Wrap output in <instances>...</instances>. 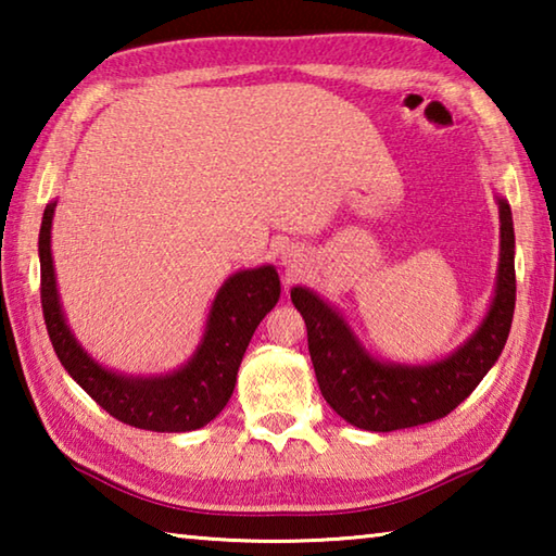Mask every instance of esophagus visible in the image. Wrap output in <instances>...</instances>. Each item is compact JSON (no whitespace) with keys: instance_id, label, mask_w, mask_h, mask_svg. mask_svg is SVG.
Listing matches in <instances>:
<instances>
[{"instance_id":"obj_1","label":"esophagus","mask_w":556,"mask_h":556,"mask_svg":"<svg viewBox=\"0 0 556 556\" xmlns=\"http://www.w3.org/2000/svg\"><path fill=\"white\" fill-rule=\"evenodd\" d=\"M299 257H301V252L294 248V244H291V248H287L285 252H281V260H285V265H289V267H296Z\"/></svg>"}]
</instances>
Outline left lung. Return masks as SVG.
Here are the masks:
<instances>
[{
	"label": "left lung",
	"mask_w": 556,
	"mask_h": 556,
	"mask_svg": "<svg viewBox=\"0 0 556 556\" xmlns=\"http://www.w3.org/2000/svg\"><path fill=\"white\" fill-rule=\"evenodd\" d=\"M501 211V262L491 308L468 341L429 365L382 363L357 341L345 318L306 287L291 301L306 321L308 353L324 400L348 425L394 431L429 425L464 402L503 353L515 314V230L505 199Z\"/></svg>",
	"instance_id": "1"
}]
</instances>
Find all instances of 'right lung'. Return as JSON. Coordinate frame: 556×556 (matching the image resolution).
<instances>
[{"label":"right lung","instance_id":"right-lung-1","mask_svg":"<svg viewBox=\"0 0 556 556\" xmlns=\"http://www.w3.org/2000/svg\"><path fill=\"white\" fill-rule=\"evenodd\" d=\"M55 201L46 205L39 232L41 306L53 351L71 378L112 417L147 431H193L218 417L238 382L250 338L279 301V275L271 265L235 271L213 299L201 345L181 368L156 378L112 372L83 351L65 324L51 257Z\"/></svg>","mask_w":556,"mask_h":556}]
</instances>
